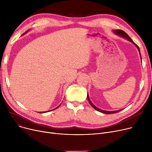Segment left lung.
Returning a JSON list of instances; mask_svg holds the SVG:
<instances>
[{
	"mask_svg": "<svg viewBox=\"0 0 152 152\" xmlns=\"http://www.w3.org/2000/svg\"><path fill=\"white\" fill-rule=\"evenodd\" d=\"M113 33H114L115 34H116V35H118V36H121V37H124V38L126 39L127 40H128L129 41L131 42L132 43H133V44L135 45V47H136L137 48V49H138V50H139V54H140V58H141V60H142V57H141V54H140V49H139V47H138V45H137L136 44H135V43L134 42V41H133L131 39V38L128 35H127V33H126L124 31H123V30H121V29L113 30ZM87 99H88V100H89V103H90L91 105V106H92V107L95 110H96L97 111H100V112L103 113H105V114H112V113H118V112H119V111H121V110H123V109H121V110H116V111H105V110H101V109H100V108H97V107H95V106L93 104L92 102L91 101V100H90V99H89L88 93H87Z\"/></svg>",
	"mask_w": 152,
	"mask_h": 152,
	"instance_id": "obj_1",
	"label": "left lung"
}]
</instances>
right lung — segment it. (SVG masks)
<instances>
[{"instance_id":"add662e5","label":"right lung","mask_w":152,"mask_h":152,"mask_svg":"<svg viewBox=\"0 0 152 152\" xmlns=\"http://www.w3.org/2000/svg\"><path fill=\"white\" fill-rule=\"evenodd\" d=\"M28 31V30L26 32H25V33H23V34H25V33H26ZM59 107H60V105H59L58 107H57L56 108H55V109H53V110H49V111H42V112H38V113H47V112H48V111H49H49H53V110H55V109H57V108H58Z\"/></svg>"}]
</instances>
